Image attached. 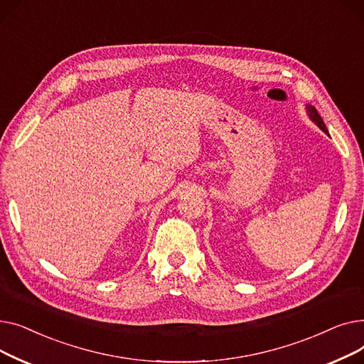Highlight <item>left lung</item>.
<instances>
[{
    "label": "left lung",
    "mask_w": 364,
    "mask_h": 364,
    "mask_svg": "<svg viewBox=\"0 0 364 364\" xmlns=\"http://www.w3.org/2000/svg\"><path fill=\"white\" fill-rule=\"evenodd\" d=\"M307 109H309V114H310V118L324 131L328 134V128H326V125H324V122H323V119H321V117L318 114V112L316 110V107H313V106H307Z\"/></svg>",
    "instance_id": "left-lung-1"
}]
</instances>
